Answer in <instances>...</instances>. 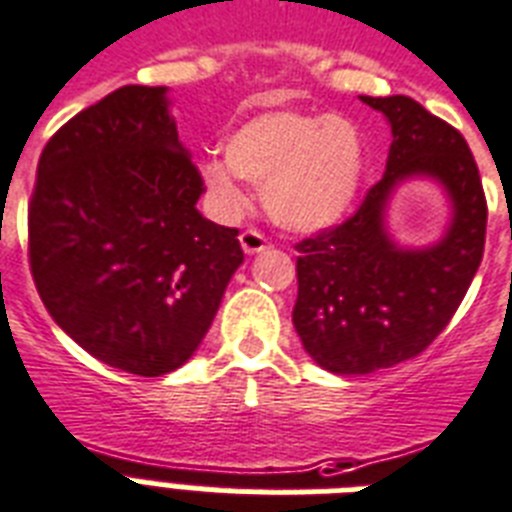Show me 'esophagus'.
<instances>
[{
    "label": "esophagus",
    "mask_w": 512,
    "mask_h": 512,
    "mask_svg": "<svg viewBox=\"0 0 512 512\" xmlns=\"http://www.w3.org/2000/svg\"><path fill=\"white\" fill-rule=\"evenodd\" d=\"M240 245H243L245 253H261L269 248L267 237L256 232V229H245L243 235H240Z\"/></svg>",
    "instance_id": "34e87169"
}]
</instances>
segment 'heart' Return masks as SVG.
Wrapping results in <instances>:
<instances>
[{"mask_svg":"<svg viewBox=\"0 0 512 512\" xmlns=\"http://www.w3.org/2000/svg\"><path fill=\"white\" fill-rule=\"evenodd\" d=\"M227 160L200 162L202 184L227 211L243 208L237 178L264 189V208L280 227L326 229L350 211L363 178V138L344 117L264 112L224 141Z\"/></svg>","mask_w":512,"mask_h":512,"instance_id":"1","label":"heart"}]
</instances>
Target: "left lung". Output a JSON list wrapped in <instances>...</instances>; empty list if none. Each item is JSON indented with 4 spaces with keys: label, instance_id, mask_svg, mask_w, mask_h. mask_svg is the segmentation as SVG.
<instances>
[{
    "label": "left lung",
    "instance_id": "obj_1",
    "mask_svg": "<svg viewBox=\"0 0 512 512\" xmlns=\"http://www.w3.org/2000/svg\"><path fill=\"white\" fill-rule=\"evenodd\" d=\"M360 101L390 122L387 170L350 219L296 243L293 326L331 374H371L427 350L473 283L489 216L478 165L457 128L408 95ZM419 175L450 194L452 224L441 244L400 249L386 235L383 211L391 189Z\"/></svg>",
    "mask_w": 512,
    "mask_h": 512
}]
</instances>
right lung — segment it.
<instances>
[{
    "label": "right lung",
    "mask_w": 512,
    "mask_h": 512,
    "mask_svg": "<svg viewBox=\"0 0 512 512\" xmlns=\"http://www.w3.org/2000/svg\"><path fill=\"white\" fill-rule=\"evenodd\" d=\"M202 189L165 87L114 90L42 149L31 275L50 318L106 366L162 376L208 334L243 248L202 219Z\"/></svg>",
    "instance_id": "1"
}]
</instances>
